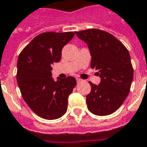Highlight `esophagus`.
<instances>
[{"mask_svg":"<svg viewBox=\"0 0 147 147\" xmlns=\"http://www.w3.org/2000/svg\"><path fill=\"white\" fill-rule=\"evenodd\" d=\"M76 81H77V83H80L81 82H82L83 80L82 79H80V78H76Z\"/></svg>","mask_w":147,"mask_h":147,"instance_id":"1","label":"esophagus"}]
</instances>
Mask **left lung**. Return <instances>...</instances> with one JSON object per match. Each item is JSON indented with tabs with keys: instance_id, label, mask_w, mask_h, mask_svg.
<instances>
[{
	"instance_id": "left-lung-1",
	"label": "left lung",
	"mask_w": 147,
	"mask_h": 147,
	"mask_svg": "<svg viewBox=\"0 0 147 147\" xmlns=\"http://www.w3.org/2000/svg\"><path fill=\"white\" fill-rule=\"evenodd\" d=\"M85 41L91 55V68L98 71L99 85L89 82L91 91L86 96L88 109L96 115H107L117 110L129 94L133 67L127 48L113 35L91 28L75 32Z\"/></svg>"
}]
</instances>
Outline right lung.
<instances>
[{
  "label": "right lung",
  "mask_w": 147,
  "mask_h": 147,
  "mask_svg": "<svg viewBox=\"0 0 147 147\" xmlns=\"http://www.w3.org/2000/svg\"><path fill=\"white\" fill-rule=\"evenodd\" d=\"M74 32H45L37 35L23 49L18 59L17 81L26 103L42 119L54 120L67 111V98L76 85L68 76L54 81L52 65L61 59L62 48Z\"/></svg>",
  "instance_id": "right-lung-1"
}]
</instances>
